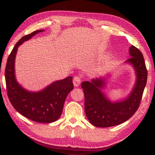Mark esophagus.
<instances>
[{
  "mask_svg": "<svg viewBox=\"0 0 155 155\" xmlns=\"http://www.w3.org/2000/svg\"><path fill=\"white\" fill-rule=\"evenodd\" d=\"M81 83V77H78V76H76V77H74V78H73V83H74V85L75 87H78V86L80 85Z\"/></svg>",
  "mask_w": 155,
  "mask_h": 155,
  "instance_id": "esophagus-1",
  "label": "esophagus"
}]
</instances>
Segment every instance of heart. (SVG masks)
I'll list each match as a JSON object with an SVG mask.
<instances>
[{
	"instance_id": "1",
	"label": "heart",
	"mask_w": 155,
	"mask_h": 155,
	"mask_svg": "<svg viewBox=\"0 0 155 155\" xmlns=\"http://www.w3.org/2000/svg\"><path fill=\"white\" fill-rule=\"evenodd\" d=\"M107 61L106 60V61L100 62L99 64L94 65V66L91 68V73H92L94 74H101V72H103L104 70H105V68L107 67Z\"/></svg>"
}]
</instances>
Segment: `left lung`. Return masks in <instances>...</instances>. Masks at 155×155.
I'll return each mask as SVG.
<instances>
[{
	"instance_id": "left-lung-1",
	"label": "left lung",
	"mask_w": 155,
	"mask_h": 155,
	"mask_svg": "<svg viewBox=\"0 0 155 155\" xmlns=\"http://www.w3.org/2000/svg\"><path fill=\"white\" fill-rule=\"evenodd\" d=\"M130 58L124 62L135 70V83L132 90L125 98L112 101L103 91L111 74L84 81L81 84L85 96V111L89 121L96 127H110L122 124L131 117L140 106L144 88L147 72L143 54L134 46L129 48Z\"/></svg>"
}]
</instances>
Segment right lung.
I'll use <instances>...</instances> for the list:
<instances>
[{"label":"right lung","instance_id":"add662e5","mask_svg":"<svg viewBox=\"0 0 155 155\" xmlns=\"http://www.w3.org/2000/svg\"><path fill=\"white\" fill-rule=\"evenodd\" d=\"M43 31H34L22 37L15 44L7 59L5 81L9 101L18 112L34 122L51 123L61 116L65 98L74 89L72 77L54 81L40 91H31L20 85L15 72V60L18 47Z\"/></svg>","mask_w":155,"mask_h":155}]
</instances>
